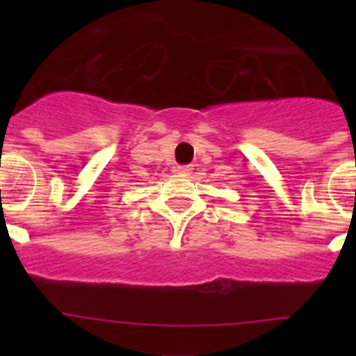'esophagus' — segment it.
<instances>
[{
	"label": "esophagus",
	"instance_id": "34e87169",
	"mask_svg": "<svg viewBox=\"0 0 356 356\" xmlns=\"http://www.w3.org/2000/svg\"><path fill=\"white\" fill-rule=\"evenodd\" d=\"M193 170V165H186V167H177V174H189Z\"/></svg>",
	"mask_w": 356,
	"mask_h": 356
}]
</instances>
